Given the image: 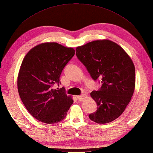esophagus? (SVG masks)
Segmentation results:
<instances>
[{"mask_svg":"<svg viewBox=\"0 0 153 153\" xmlns=\"http://www.w3.org/2000/svg\"><path fill=\"white\" fill-rule=\"evenodd\" d=\"M87 97V95L86 94H82V95H80V96H78L77 98L78 100H79L80 101H82L86 99Z\"/></svg>","mask_w":153,"mask_h":153,"instance_id":"esophagus-1","label":"esophagus"}]
</instances>
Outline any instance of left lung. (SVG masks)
Here are the masks:
<instances>
[{"instance_id": "8db88e82", "label": "left lung", "mask_w": 153, "mask_h": 153, "mask_svg": "<svg viewBox=\"0 0 153 153\" xmlns=\"http://www.w3.org/2000/svg\"><path fill=\"white\" fill-rule=\"evenodd\" d=\"M76 55L95 80L101 79L100 90L90 96L97 105L91 120L106 124L123 114L134 94L135 66L125 50L110 40H97L76 47Z\"/></svg>"}]
</instances>
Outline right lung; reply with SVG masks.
<instances>
[{"label": "right lung", "instance_id": "add662e5", "mask_svg": "<svg viewBox=\"0 0 153 153\" xmlns=\"http://www.w3.org/2000/svg\"><path fill=\"white\" fill-rule=\"evenodd\" d=\"M75 51L57 42L40 44L30 49L23 58L18 76L19 97L29 113L45 124H55L66 117L73 103L65 88L59 84L62 70Z\"/></svg>", "mask_w": 153, "mask_h": 153}]
</instances>
